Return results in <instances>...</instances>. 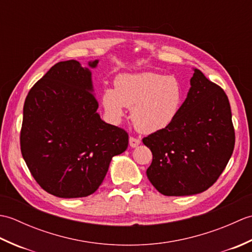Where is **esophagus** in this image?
<instances>
[{
  "mask_svg": "<svg viewBox=\"0 0 252 252\" xmlns=\"http://www.w3.org/2000/svg\"><path fill=\"white\" fill-rule=\"evenodd\" d=\"M129 143H130V146H131V147H136V146L140 145L141 141L138 140V138H136V137L131 136L130 140H129Z\"/></svg>",
  "mask_w": 252,
  "mask_h": 252,
  "instance_id": "1",
  "label": "esophagus"
}]
</instances>
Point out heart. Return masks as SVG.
I'll return each instance as SVG.
<instances>
[{
	"label": "heart",
	"mask_w": 252,
	"mask_h": 252,
	"mask_svg": "<svg viewBox=\"0 0 252 252\" xmlns=\"http://www.w3.org/2000/svg\"><path fill=\"white\" fill-rule=\"evenodd\" d=\"M184 91L178 79L157 72L120 74L115 89L106 90L103 104L107 112L119 120L126 107L138 131L155 133L168 127L180 114Z\"/></svg>",
	"instance_id": "b5f03b06"
}]
</instances>
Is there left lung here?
Listing matches in <instances>:
<instances>
[{"instance_id": "8db88e82", "label": "left lung", "mask_w": 252, "mask_h": 252, "mask_svg": "<svg viewBox=\"0 0 252 252\" xmlns=\"http://www.w3.org/2000/svg\"><path fill=\"white\" fill-rule=\"evenodd\" d=\"M143 143L153 153L147 178L165 196H189L216 183L235 145L232 111L225 92L194 69L180 114Z\"/></svg>"}]
</instances>
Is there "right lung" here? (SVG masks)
<instances>
[{"mask_svg":"<svg viewBox=\"0 0 252 252\" xmlns=\"http://www.w3.org/2000/svg\"><path fill=\"white\" fill-rule=\"evenodd\" d=\"M90 68L73 60L57 63L25 100L21 154L36 183L56 197L93 194L112 157L129 144L125 130L100 119Z\"/></svg>","mask_w":252,"mask_h":252,"instance_id":"right-lung-1","label":"right lung"}]
</instances>
